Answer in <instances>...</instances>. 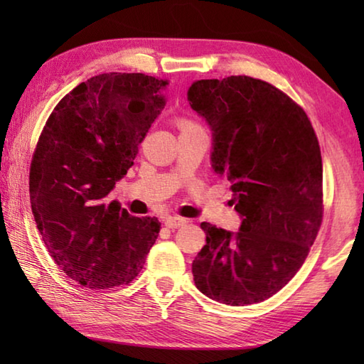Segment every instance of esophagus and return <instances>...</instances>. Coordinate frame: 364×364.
<instances>
[{"label": "esophagus", "mask_w": 364, "mask_h": 364, "mask_svg": "<svg viewBox=\"0 0 364 364\" xmlns=\"http://www.w3.org/2000/svg\"><path fill=\"white\" fill-rule=\"evenodd\" d=\"M184 225H186V218H181V217H167V218H165V226L171 228V230L184 226Z\"/></svg>", "instance_id": "1"}]
</instances>
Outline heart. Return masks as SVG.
Here are the masks:
<instances>
[{"label": "heart", "mask_w": 364, "mask_h": 364, "mask_svg": "<svg viewBox=\"0 0 364 364\" xmlns=\"http://www.w3.org/2000/svg\"><path fill=\"white\" fill-rule=\"evenodd\" d=\"M180 127H181V130H186V128H196L197 125L194 122H191V120H181L180 122Z\"/></svg>", "instance_id": "heart-1"}]
</instances>
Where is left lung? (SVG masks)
<instances>
[{
    "mask_svg": "<svg viewBox=\"0 0 364 364\" xmlns=\"http://www.w3.org/2000/svg\"><path fill=\"white\" fill-rule=\"evenodd\" d=\"M188 101L212 128L213 168L242 217L236 234L200 223L207 244L193 262L196 287L226 305L258 304L294 278L321 226L316 133L297 102L258 78L197 80Z\"/></svg>",
    "mask_w": 364,
    "mask_h": 364,
    "instance_id": "obj_1",
    "label": "left lung"
}]
</instances>
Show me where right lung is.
<instances>
[{
  "label": "right lung",
  "instance_id": "add662e5",
  "mask_svg": "<svg viewBox=\"0 0 364 364\" xmlns=\"http://www.w3.org/2000/svg\"><path fill=\"white\" fill-rule=\"evenodd\" d=\"M167 85L144 73H101L65 95L43 127L30 204L49 255L85 287L132 282L159 236L156 217H133L106 197L167 102Z\"/></svg>",
  "mask_w": 364,
  "mask_h": 364
}]
</instances>
